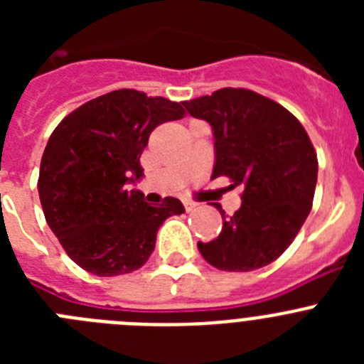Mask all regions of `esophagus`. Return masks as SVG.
<instances>
[{"mask_svg":"<svg viewBox=\"0 0 364 364\" xmlns=\"http://www.w3.org/2000/svg\"><path fill=\"white\" fill-rule=\"evenodd\" d=\"M184 208H186V211H193V210H197V204H195V202H184Z\"/></svg>","mask_w":364,"mask_h":364,"instance_id":"obj_1","label":"esophagus"}]
</instances>
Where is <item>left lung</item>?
<instances>
[{
    "label": "left lung",
    "mask_w": 364,
    "mask_h": 364,
    "mask_svg": "<svg viewBox=\"0 0 364 364\" xmlns=\"http://www.w3.org/2000/svg\"><path fill=\"white\" fill-rule=\"evenodd\" d=\"M193 118L211 125V178L242 188V204L222 215V231L198 252L224 272H252L281 257L294 242L314 202L317 154L301 122L277 102L247 89H218L184 102Z\"/></svg>",
    "instance_id": "1"
}]
</instances>
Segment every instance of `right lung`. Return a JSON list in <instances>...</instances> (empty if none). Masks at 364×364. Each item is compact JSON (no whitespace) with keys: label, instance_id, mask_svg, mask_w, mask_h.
<instances>
[{"label":"right lung","instance_id":"add662e5","mask_svg":"<svg viewBox=\"0 0 364 364\" xmlns=\"http://www.w3.org/2000/svg\"><path fill=\"white\" fill-rule=\"evenodd\" d=\"M184 117L180 104L120 89L73 111L50 134L38 193L45 220L67 255L85 272L114 277L142 268L178 198L160 205L131 189L144 176L140 154L156 125Z\"/></svg>","mask_w":364,"mask_h":364}]
</instances>
